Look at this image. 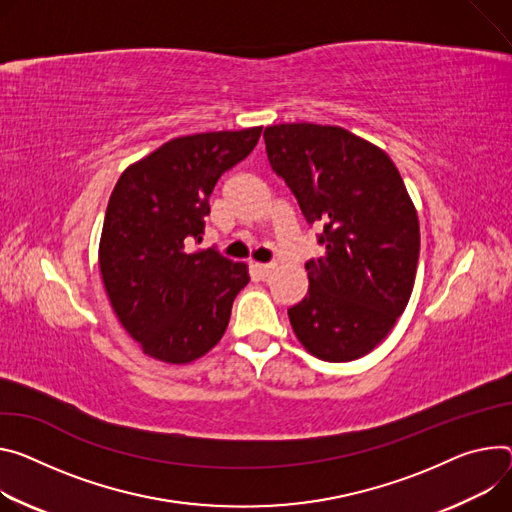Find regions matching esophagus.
<instances>
[{"label": "esophagus", "instance_id": "obj_1", "mask_svg": "<svg viewBox=\"0 0 512 512\" xmlns=\"http://www.w3.org/2000/svg\"><path fill=\"white\" fill-rule=\"evenodd\" d=\"M253 267H255V271H257L261 277H267V275L275 269L273 263H255Z\"/></svg>", "mask_w": 512, "mask_h": 512}]
</instances>
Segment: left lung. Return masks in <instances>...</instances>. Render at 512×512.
Returning <instances> with one entry per match:
<instances>
[{
	"label": "left lung",
	"mask_w": 512,
	"mask_h": 512,
	"mask_svg": "<svg viewBox=\"0 0 512 512\" xmlns=\"http://www.w3.org/2000/svg\"><path fill=\"white\" fill-rule=\"evenodd\" d=\"M271 169L308 224L324 226L308 294L288 310L308 353L343 363L374 351L412 294L421 230L392 159L341 126L275 124L263 132Z\"/></svg>",
	"instance_id": "left-lung-1"
}]
</instances>
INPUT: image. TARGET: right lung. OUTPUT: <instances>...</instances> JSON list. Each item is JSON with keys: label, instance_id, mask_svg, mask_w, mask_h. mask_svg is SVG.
Returning <instances> with one entry per match:
<instances>
[{"label": "right lung", "instance_id": "obj_1", "mask_svg": "<svg viewBox=\"0 0 512 512\" xmlns=\"http://www.w3.org/2000/svg\"><path fill=\"white\" fill-rule=\"evenodd\" d=\"M263 126L179 136L132 163L110 196L100 271L126 333L165 363H190L224 335L232 302L249 284L245 263L202 241L210 194L257 145Z\"/></svg>", "mask_w": 512, "mask_h": 512}]
</instances>
